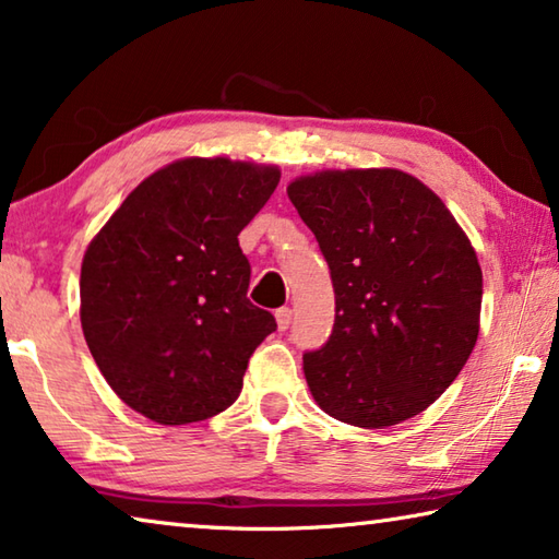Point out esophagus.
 Here are the masks:
<instances>
[{
	"label": "esophagus",
	"mask_w": 559,
	"mask_h": 559,
	"mask_svg": "<svg viewBox=\"0 0 559 559\" xmlns=\"http://www.w3.org/2000/svg\"><path fill=\"white\" fill-rule=\"evenodd\" d=\"M293 320V310L290 308H278L276 310V323H278V330H288Z\"/></svg>",
	"instance_id": "obj_1"
}]
</instances>
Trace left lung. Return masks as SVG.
I'll list each match as a JSON object with an SVG mask.
<instances>
[{
  "label": "left lung",
  "mask_w": 559,
  "mask_h": 559,
  "mask_svg": "<svg viewBox=\"0 0 559 559\" xmlns=\"http://www.w3.org/2000/svg\"><path fill=\"white\" fill-rule=\"evenodd\" d=\"M288 197L335 288L328 343L302 355L320 409L353 427L412 419L449 390L478 340L484 273L437 194L402 169H325Z\"/></svg>",
  "instance_id": "left-lung-1"
}]
</instances>
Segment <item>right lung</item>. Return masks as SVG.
Returning <instances> with one entry per match:
<instances>
[{
  "instance_id": "1",
  "label": "right lung",
  "mask_w": 559,
  "mask_h": 559,
  "mask_svg": "<svg viewBox=\"0 0 559 559\" xmlns=\"http://www.w3.org/2000/svg\"><path fill=\"white\" fill-rule=\"evenodd\" d=\"M278 167L187 157L157 169L96 234L81 266V325L122 402L157 424L231 406L276 318L246 298L239 234Z\"/></svg>"
}]
</instances>
